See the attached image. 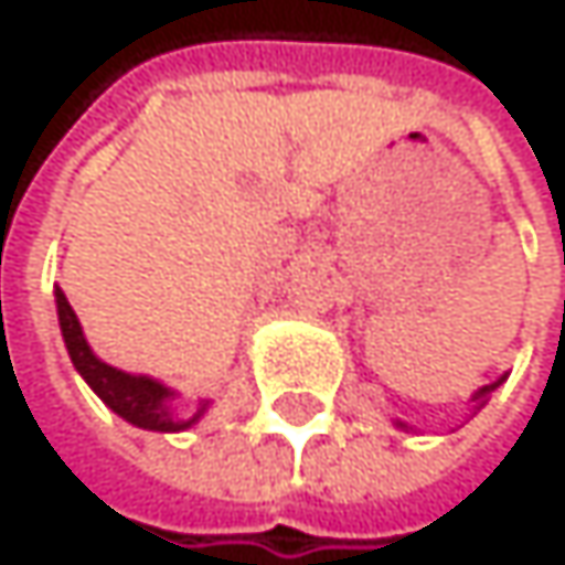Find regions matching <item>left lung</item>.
<instances>
[{"label":"left lung","instance_id":"left-lung-1","mask_svg":"<svg viewBox=\"0 0 565 565\" xmlns=\"http://www.w3.org/2000/svg\"><path fill=\"white\" fill-rule=\"evenodd\" d=\"M499 385H502V379H499V382H492V385H482V388H479V392L472 395V402H476V408H482V405H486V398H489V395H492V392H495ZM395 425H398V428H408L405 422H395Z\"/></svg>","mask_w":565,"mask_h":565}]
</instances>
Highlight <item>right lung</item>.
I'll return each instance as SVG.
<instances>
[{
	"mask_svg": "<svg viewBox=\"0 0 565 565\" xmlns=\"http://www.w3.org/2000/svg\"><path fill=\"white\" fill-rule=\"evenodd\" d=\"M56 315H60V331H63V341H66V351L73 358L76 372L103 398V405H109L119 418H127L130 425L147 428V431H183V428L196 425V418L207 412L211 402L204 398L190 418H180L170 408L173 392L167 385H160L157 379H147V375H127V372L106 365V361H99L93 354V348L86 344L79 318L70 308L63 291H56Z\"/></svg>",
	"mask_w": 565,
	"mask_h": 565,
	"instance_id": "add662e5",
	"label": "right lung"
}]
</instances>
